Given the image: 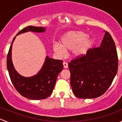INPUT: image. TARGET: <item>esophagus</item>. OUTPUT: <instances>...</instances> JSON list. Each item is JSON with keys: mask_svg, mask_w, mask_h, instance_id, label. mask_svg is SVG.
I'll return each instance as SVG.
<instances>
[{"mask_svg": "<svg viewBox=\"0 0 122 122\" xmlns=\"http://www.w3.org/2000/svg\"><path fill=\"white\" fill-rule=\"evenodd\" d=\"M63 66H64V68H68V64L66 62H63Z\"/></svg>", "mask_w": 122, "mask_h": 122, "instance_id": "1", "label": "esophagus"}]
</instances>
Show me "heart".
I'll return each instance as SVG.
<instances>
[{"label": "heart", "instance_id": "heart-1", "mask_svg": "<svg viewBox=\"0 0 122 122\" xmlns=\"http://www.w3.org/2000/svg\"><path fill=\"white\" fill-rule=\"evenodd\" d=\"M87 36L88 35L82 31L69 32L61 38V44L54 43L52 48L60 56H63L66 51L72 50V56L80 58L86 55L94 43L92 38H87Z\"/></svg>", "mask_w": 122, "mask_h": 122}]
</instances>
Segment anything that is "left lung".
<instances>
[{
  "mask_svg": "<svg viewBox=\"0 0 122 122\" xmlns=\"http://www.w3.org/2000/svg\"><path fill=\"white\" fill-rule=\"evenodd\" d=\"M70 83L77 97L93 99L103 95L111 86L118 69L115 44L106 31L100 46L68 64Z\"/></svg>",
  "mask_w": 122,
  "mask_h": 122,
  "instance_id": "1",
  "label": "left lung"
}]
</instances>
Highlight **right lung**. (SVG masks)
Listing matches in <instances>:
<instances>
[{
    "label": "right lung",
    "instance_id": "right-lung-1",
    "mask_svg": "<svg viewBox=\"0 0 122 122\" xmlns=\"http://www.w3.org/2000/svg\"><path fill=\"white\" fill-rule=\"evenodd\" d=\"M45 28L28 26L22 29L16 35L28 31L43 32ZM13 38L7 56V68L12 84L18 93L30 100L45 99L52 93L58 74L63 68L62 60H54L46 56L44 66L35 76L24 77L15 70L12 61V44Z\"/></svg>",
    "mask_w": 122,
    "mask_h": 122
}]
</instances>
